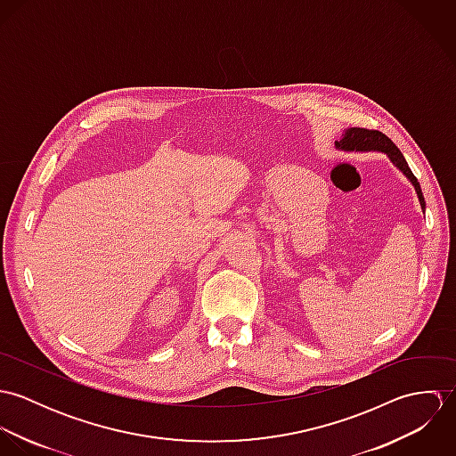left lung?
<instances>
[{
	"mask_svg": "<svg viewBox=\"0 0 456 456\" xmlns=\"http://www.w3.org/2000/svg\"><path fill=\"white\" fill-rule=\"evenodd\" d=\"M335 143H337V147L346 149V151H381V152H387L388 158L393 161V165L398 170H402V174L412 183V186L418 193V198H419L421 208L425 210V198L421 193L418 179L411 172V168H409L405 158L402 156V152L398 151V147L391 142L385 133L378 130H367V128H349L342 134V140L335 142Z\"/></svg>",
	"mask_w": 456,
	"mask_h": 456,
	"instance_id": "obj_1",
	"label": "left lung"
}]
</instances>
